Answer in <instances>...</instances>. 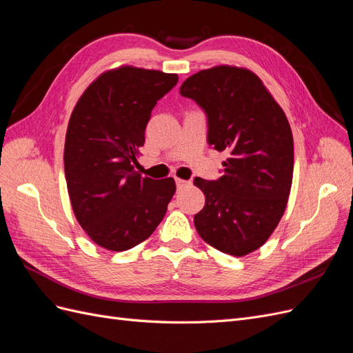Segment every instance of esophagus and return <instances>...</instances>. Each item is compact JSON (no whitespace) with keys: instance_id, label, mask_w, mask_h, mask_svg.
<instances>
[{"instance_id":"esophagus-1","label":"esophagus","mask_w":353,"mask_h":353,"mask_svg":"<svg viewBox=\"0 0 353 353\" xmlns=\"http://www.w3.org/2000/svg\"><path fill=\"white\" fill-rule=\"evenodd\" d=\"M175 184H176V188H178V190H183V188H185L187 185H190V181L176 178V179H175Z\"/></svg>"}]
</instances>
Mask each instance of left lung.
Here are the masks:
<instances>
[{"label":"left lung","mask_w":353,"mask_h":353,"mask_svg":"<svg viewBox=\"0 0 353 353\" xmlns=\"http://www.w3.org/2000/svg\"><path fill=\"white\" fill-rule=\"evenodd\" d=\"M208 117V143L228 159L216 181L194 178L206 203L194 216L199 236L227 254L244 256L270 239L293 179V135L283 109L248 69L215 66L181 85Z\"/></svg>","instance_id":"8db88e82"}]
</instances>
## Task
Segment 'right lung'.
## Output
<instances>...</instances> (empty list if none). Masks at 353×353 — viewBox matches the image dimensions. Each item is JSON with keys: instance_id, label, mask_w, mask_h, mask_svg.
Wrapping results in <instances>:
<instances>
[{"instance_id": "obj_1", "label": "right lung", "mask_w": 353, "mask_h": 353, "mask_svg": "<svg viewBox=\"0 0 353 353\" xmlns=\"http://www.w3.org/2000/svg\"><path fill=\"white\" fill-rule=\"evenodd\" d=\"M176 82L175 73L122 66L101 73L72 112L65 143L72 209L104 249L147 240L175 194L174 178H143L135 165L152 110Z\"/></svg>"}]
</instances>
